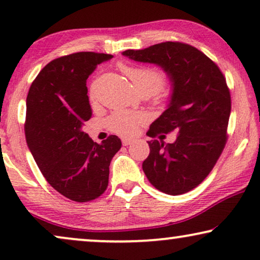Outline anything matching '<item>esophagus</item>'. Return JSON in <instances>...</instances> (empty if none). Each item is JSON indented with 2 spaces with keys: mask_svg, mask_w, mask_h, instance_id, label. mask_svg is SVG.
<instances>
[{
  "mask_svg": "<svg viewBox=\"0 0 260 260\" xmlns=\"http://www.w3.org/2000/svg\"><path fill=\"white\" fill-rule=\"evenodd\" d=\"M122 143H123V145H130L131 143H133V140H130V138H123Z\"/></svg>",
  "mask_w": 260,
  "mask_h": 260,
  "instance_id": "obj_1",
  "label": "esophagus"
}]
</instances>
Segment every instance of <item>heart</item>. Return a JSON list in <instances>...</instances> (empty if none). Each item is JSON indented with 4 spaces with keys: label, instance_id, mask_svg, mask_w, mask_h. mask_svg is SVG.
<instances>
[{
    "label": "heart",
    "instance_id": "obj_1",
    "mask_svg": "<svg viewBox=\"0 0 260 260\" xmlns=\"http://www.w3.org/2000/svg\"><path fill=\"white\" fill-rule=\"evenodd\" d=\"M120 69L141 92L156 93L161 90L165 84V74L157 69L148 66H133L123 63ZM92 101L95 99V84L92 85L90 91ZM143 119L141 113H133L129 111H116L109 117L108 125L112 131L120 135H133L136 131L137 124Z\"/></svg>",
    "mask_w": 260,
    "mask_h": 260
}]
</instances>
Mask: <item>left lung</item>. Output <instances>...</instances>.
I'll list each match as a JSON object with an SVG mask.
<instances>
[{
    "label": "left lung",
    "mask_w": 260,
    "mask_h": 260,
    "mask_svg": "<svg viewBox=\"0 0 260 260\" xmlns=\"http://www.w3.org/2000/svg\"><path fill=\"white\" fill-rule=\"evenodd\" d=\"M122 54L159 66L172 83L169 104L147 135L155 137L175 131L176 140L167 144L149 141L150 154L142 168L163 193H187L207 177L225 148L231 115L225 77L207 55L182 42H161Z\"/></svg>",
    "instance_id": "8db88e82"
}]
</instances>
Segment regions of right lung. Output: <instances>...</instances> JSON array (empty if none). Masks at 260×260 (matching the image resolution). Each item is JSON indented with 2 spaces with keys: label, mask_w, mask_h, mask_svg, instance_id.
<instances>
[{
  "label": "right lung",
  "mask_w": 260,
  "mask_h": 260,
  "mask_svg": "<svg viewBox=\"0 0 260 260\" xmlns=\"http://www.w3.org/2000/svg\"><path fill=\"white\" fill-rule=\"evenodd\" d=\"M112 55L79 52L47 63L27 95L24 134L42 175L70 200L87 202L104 193L109 167L122 147L111 135L101 144L83 131L92 116L86 80Z\"/></svg>",
  "instance_id": "add662e5"
}]
</instances>
